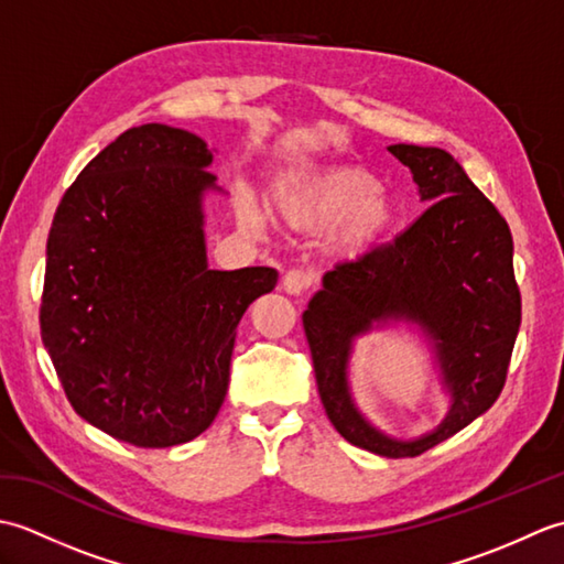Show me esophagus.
I'll return each mask as SVG.
<instances>
[{
  "instance_id": "obj_1",
  "label": "esophagus",
  "mask_w": 564,
  "mask_h": 564,
  "mask_svg": "<svg viewBox=\"0 0 564 564\" xmlns=\"http://www.w3.org/2000/svg\"><path fill=\"white\" fill-rule=\"evenodd\" d=\"M310 283H313V273L310 271H303V269H291L289 273L283 275V291L289 295H301L310 289Z\"/></svg>"
}]
</instances>
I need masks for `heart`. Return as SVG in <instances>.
<instances>
[{
    "mask_svg": "<svg viewBox=\"0 0 564 564\" xmlns=\"http://www.w3.org/2000/svg\"><path fill=\"white\" fill-rule=\"evenodd\" d=\"M273 208L295 230L327 232L337 227L334 239L346 254H361L376 247L398 218L392 198L361 166L289 176L275 188Z\"/></svg>",
    "mask_w": 564,
    "mask_h": 564,
    "instance_id": "1",
    "label": "heart"
}]
</instances>
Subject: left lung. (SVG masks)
Listing matches in <instances>:
<instances>
[{
  "label": "left lung",
  "mask_w": 564,
  "mask_h": 564,
  "mask_svg": "<svg viewBox=\"0 0 564 564\" xmlns=\"http://www.w3.org/2000/svg\"><path fill=\"white\" fill-rule=\"evenodd\" d=\"M388 150L410 166L419 196L431 206L390 245L327 271L303 327L334 429L358 448L414 458L497 402L521 325V293L509 225L453 154L402 142ZM390 321H410L425 332L452 394L447 419L412 442L370 425L348 388L352 339Z\"/></svg>",
  "instance_id": "8db88e82"
}]
</instances>
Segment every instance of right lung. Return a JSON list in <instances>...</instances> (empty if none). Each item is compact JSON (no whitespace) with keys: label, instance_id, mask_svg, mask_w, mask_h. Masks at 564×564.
Segmentation results:
<instances>
[{"label":"right lung","instance_id":"1","mask_svg":"<svg viewBox=\"0 0 564 564\" xmlns=\"http://www.w3.org/2000/svg\"><path fill=\"white\" fill-rule=\"evenodd\" d=\"M213 152L182 128L126 130L75 178L45 249L41 337L75 412L138 448L218 416L237 325L279 273L208 269Z\"/></svg>","mask_w":564,"mask_h":564}]
</instances>
